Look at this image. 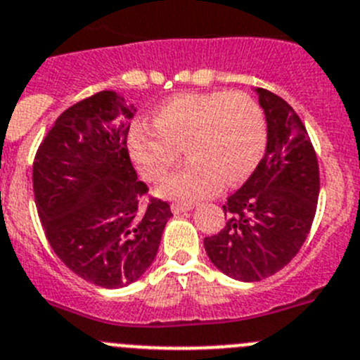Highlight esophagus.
I'll list each match as a JSON object with an SVG mask.
<instances>
[{
  "mask_svg": "<svg viewBox=\"0 0 360 360\" xmlns=\"http://www.w3.org/2000/svg\"><path fill=\"white\" fill-rule=\"evenodd\" d=\"M193 210V206L191 204H172V213L174 214H181V213H186V211H191Z\"/></svg>",
  "mask_w": 360,
  "mask_h": 360,
  "instance_id": "esophagus-1",
  "label": "esophagus"
}]
</instances>
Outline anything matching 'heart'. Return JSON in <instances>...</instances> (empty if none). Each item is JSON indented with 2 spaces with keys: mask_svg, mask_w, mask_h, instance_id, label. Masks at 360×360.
<instances>
[{
  "mask_svg": "<svg viewBox=\"0 0 360 360\" xmlns=\"http://www.w3.org/2000/svg\"><path fill=\"white\" fill-rule=\"evenodd\" d=\"M153 127L134 126L129 154L140 176L149 183L163 179L181 149L188 156L156 193L177 202H195L224 186L247 179L266 146L263 110L241 92L181 94L165 101L153 115Z\"/></svg>",
  "mask_w": 360,
  "mask_h": 360,
  "instance_id": "b5f03b06",
  "label": "heart"
}]
</instances>
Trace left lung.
<instances>
[{
    "label": "left lung",
    "instance_id": "obj_1",
    "mask_svg": "<svg viewBox=\"0 0 360 360\" xmlns=\"http://www.w3.org/2000/svg\"><path fill=\"white\" fill-rule=\"evenodd\" d=\"M254 92L266 119V150L227 199L226 227L204 240L211 263L241 282L263 281L297 256L320 195L316 153L302 120L282 97L264 89Z\"/></svg>",
    "mask_w": 360,
    "mask_h": 360
}]
</instances>
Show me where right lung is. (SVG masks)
Returning a JSON list of instances; mask_svg holds the SVG:
<instances>
[{"label":"right lung","instance_id":"add662e5","mask_svg":"<svg viewBox=\"0 0 360 360\" xmlns=\"http://www.w3.org/2000/svg\"><path fill=\"white\" fill-rule=\"evenodd\" d=\"M134 106L103 90L67 108L37 150L33 193L44 233L69 270L96 286L124 288L153 264L170 206L147 191L129 154Z\"/></svg>","mask_w":360,"mask_h":360}]
</instances>
